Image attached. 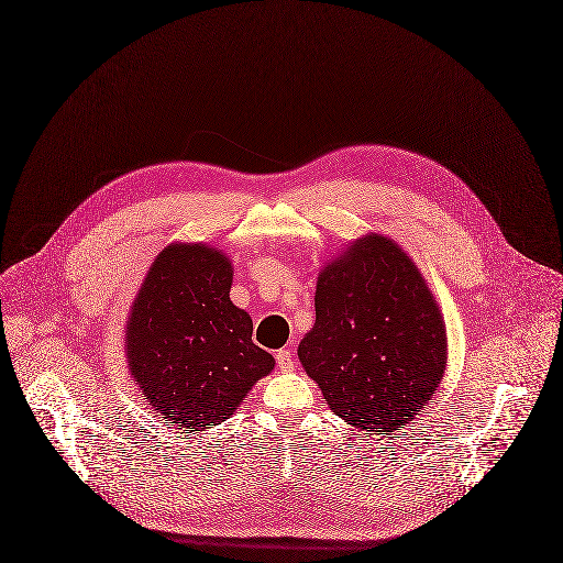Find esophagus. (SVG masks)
Instances as JSON below:
<instances>
[{
	"label": "esophagus",
	"mask_w": 563,
	"mask_h": 563,
	"mask_svg": "<svg viewBox=\"0 0 563 563\" xmlns=\"http://www.w3.org/2000/svg\"><path fill=\"white\" fill-rule=\"evenodd\" d=\"M276 364H278V368H280L283 373H291V371L296 368L291 349H280V351H276Z\"/></svg>",
	"instance_id": "esophagus-1"
}]
</instances>
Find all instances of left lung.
I'll return each mask as SVG.
<instances>
[{"label": "left lung", "instance_id": "1", "mask_svg": "<svg viewBox=\"0 0 563 563\" xmlns=\"http://www.w3.org/2000/svg\"><path fill=\"white\" fill-rule=\"evenodd\" d=\"M298 355L339 418L391 434L441 384L445 323L413 261L389 238L371 233L321 269L314 325Z\"/></svg>", "mask_w": 563, "mask_h": 563}]
</instances>
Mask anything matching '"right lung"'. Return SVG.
Returning <instances> with one entry per match:
<instances>
[{"mask_svg":"<svg viewBox=\"0 0 563 563\" xmlns=\"http://www.w3.org/2000/svg\"><path fill=\"white\" fill-rule=\"evenodd\" d=\"M231 261L217 249L169 244L132 302L130 373L167 427H217L274 368L253 343V319L231 302Z\"/></svg>","mask_w":563,"mask_h":563,"instance_id":"obj_1","label":"right lung"}]
</instances>
